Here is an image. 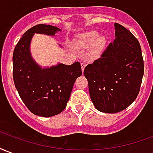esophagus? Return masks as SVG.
Listing matches in <instances>:
<instances>
[{"label": "esophagus", "mask_w": 153, "mask_h": 153, "mask_svg": "<svg viewBox=\"0 0 153 153\" xmlns=\"http://www.w3.org/2000/svg\"><path fill=\"white\" fill-rule=\"evenodd\" d=\"M85 66H86V65L84 63H81V69H82V71H83L84 70V68H85Z\"/></svg>", "instance_id": "obj_1"}]
</instances>
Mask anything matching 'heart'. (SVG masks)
I'll return each mask as SVG.
<instances>
[{
  "label": "heart",
  "instance_id": "obj_1",
  "mask_svg": "<svg viewBox=\"0 0 153 153\" xmlns=\"http://www.w3.org/2000/svg\"><path fill=\"white\" fill-rule=\"evenodd\" d=\"M98 34L94 32H91V33H87L85 34L81 35L79 38L78 39L76 42V44L78 47H88L92 46L93 42L97 38ZM103 45V40L102 38H99L95 42V43L93 45V53H97L98 51L101 49V47H102Z\"/></svg>",
  "mask_w": 153,
  "mask_h": 153
}]
</instances>
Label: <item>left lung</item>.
Returning a JSON list of instances; mask_svg holds the SVG:
<instances>
[{"instance_id": "1", "label": "left lung", "mask_w": 153, "mask_h": 153, "mask_svg": "<svg viewBox=\"0 0 153 153\" xmlns=\"http://www.w3.org/2000/svg\"><path fill=\"white\" fill-rule=\"evenodd\" d=\"M115 38L83 71L97 109L116 113L138 97L144 73L140 44L128 29L115 23Z\"/></svg>"}]
</instances>
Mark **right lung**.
I'll return each instance as SVG.
<instances>
[{
    "instance_id": "1",
    "label": "right lung",
    "mask_w": 153,
    "mask_h": 153,
    "mask_svg": "<svg viewBox=\"0 0 153 153\" xmlns=\"http://www.w3.org/2000/svg\"><path fill=\"white\" fill-rule=\"evenodd\" d=\"M59 30L51 25H35L25 32L13 53V79L19 95L32 113L43 117L58 115L65 109L74 83L82 74L79 61L71 65L59 64L41 69L31 58L29 45L33 35H55Z\"/></svg>"
}]
</instances>
